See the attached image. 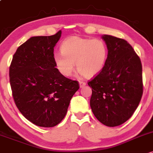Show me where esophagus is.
Returning <instances> with one entry per match:
<instances>
[{
  "label": "esophagus",
  "mask_w": 153,
  "mask_h": 153,
  "mask_svg": "<svg viewBox=\"0 0 153 153\" xmlns=\"http://www.w3.org/2000/svg\"><path fill=\"white\" fill-rule=\"evenodd\" d=\"M85 85H86V83H85V82L79 81V86H80V87H85Z\"/></svg>",
  "instance_id": "esophagus-1"
}]
</instances>
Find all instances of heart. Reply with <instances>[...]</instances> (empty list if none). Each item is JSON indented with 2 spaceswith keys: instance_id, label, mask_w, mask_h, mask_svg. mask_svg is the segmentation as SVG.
<instances>
[{
  "instance_id": "obj_1",
  "label": "heart",
  "mask_w": 153,
  "mask_h": 153,
  "mask_svg": "<svg viewBox=\"0 0 153 153\" xmlns=\"http://www.w3.org/2000/svg\"><path fill=\"white\" fill-rule=\"evenodd\" d=\"M61 52L53 55L56 68L63 76H69L76 63L79 73L86 77H92L102 71L108 58V48L99 39H86L72 36L61 45Z\"/></svg>"
}]
</instances>
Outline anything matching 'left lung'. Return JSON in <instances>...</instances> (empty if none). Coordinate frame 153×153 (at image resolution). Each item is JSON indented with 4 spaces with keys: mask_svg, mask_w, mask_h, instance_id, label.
I'll use <instances>...</instances> for the list:
<instances>
[{
    "mask_svg": "<svg viewBox=\"0 0 153 153\" xmlns=\"http://www.w3.org/2000/svg\"><path fill=\"white\" fill-rule=\"evenodd\" d=\"M108 48L105 65L93 79L90 107L97 120L107 126L126 122L134 113L143 93L140 58L125 39L104 35Z\"/></svg>",
    "mask_w": 153,
    "mask_h": 153,
    "instance_id": "obj_1",
    "label": "left lung"
}]
</instances>
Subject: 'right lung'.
Segmentation results:
<instances>
[{"mask_svg": "<svg viewBox=\"0 0 153 153\" xmlns=\"http://www.w3.org/2000/svg\"><path fill=\"white\" fill-rule=\"evenodd\" d=\"M61 36L60 30L54 35L30 37L17 48L9 68L16 107L30 122L42 127H53L62 121L79 88L78 82L56 68L54 47Z\"/></svg>", "mask_w": 153, "mask_h": 153, "instance_id": "obj_1", "label": "right lung"}]
</instances>
